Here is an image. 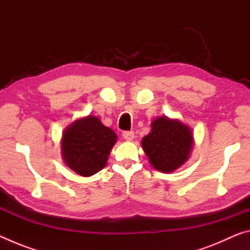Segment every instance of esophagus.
<instances>
[{
  "label": "esophagus",
  "instance_id": "34e87169",
  "mask_svg": "<svg viewBox=\"0 0 250 250\" xmlns=\"http://www.w3.org/2000/svg\"><path fill=\"white\" fill-rule=\"evenodd\" d=\"M122 137H124L125 140L131 141V140H133V138H134V132L133 131H125V132L122 133Z\"/></svg>",
  "mask_w": 250,
  "mask_h": 250
}]
</instances>
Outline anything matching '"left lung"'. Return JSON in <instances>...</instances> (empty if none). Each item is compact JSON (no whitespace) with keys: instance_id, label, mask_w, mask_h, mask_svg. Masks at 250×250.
I'll use <instances>...</instances> for the list:
<instances>
[{"instance_id":"1","label":"left lung","mask_w":250,"mask_h":250,"mask_svg":"<svg viewBox=\"0 0 250 250\" xmlns=\"http://www.w3.org/2000/svg\"><path fill=\"white\" fill-rule=\"evenodd\" d=\"M194 145L192 129L179 119L158 117L141 146L151 167L163 173L174 172L188 162Z\"/></svg>"}]
</instances>
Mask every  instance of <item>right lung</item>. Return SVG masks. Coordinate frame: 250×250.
<instances>
[{
    "label": "right lung",
    "mask_w": 250,
    "mask_h": 250,
    "mask_svg": "<svg viewBox=\"0 0 250 250\" xmlns=\"http://www.w3.org/2000/svg\"><path fill=\"white\" fill-rule=\"evenodd\" d=\"M117 139L115 131L101 124L99 118H79L62 132V158L78 175L91 176L105 167Z\"/></svg>",
    "instance_id": "obj_1"
}]
</instances>
